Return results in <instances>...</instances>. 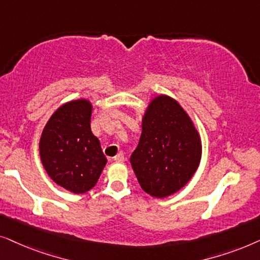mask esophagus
Listing matches in <instances>:
<instances>
[{"mask_svg":"<svg viewBox=\"0 0 260 260\" xmlns=\"http://www.w3.org/2000/svg\"><path fill=\"white\" fill-rule=\"evenodd\" d=\"M114 160L117 161V162H122L124 160V157H123V153L122 152H120V153H117L115 157H114Z\"/></svg>","mask_w":260,"mask_h":260,"instance_id":"34e87169","label":"esophagus"}]
</instances>
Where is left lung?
<instances>
[{"label": "left lung", "mask_w": 260, "mask_h": 260, "mask_svg": "<svg viewBox=\"0 0 260 260\" xmlns=\"http://www.w3.org/2000/svg\"><path fill=\"white\" fill-rule=\"evenodd\" d=\"M139 144L131 164L141 189L165 199L188 184L199 168L202 143L184 108L160 94L148 103L141 119Z\"/></svg>", "instance_id": "left-lung-1"}]
</instances>
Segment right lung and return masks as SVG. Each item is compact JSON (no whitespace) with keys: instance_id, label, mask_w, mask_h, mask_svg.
<instances>
[{"instance_id":"obj_1","label":"right lung","mask_w":260,"mask_h":260,"mask_svg":"<svg viewBox=\"0 0 260 260\" xmlns=\"http://www.w3.org/2000/svg\"><path fill=\"white\" fill-rule=\"evenodd\" d=\"M92 105L86 99L65 102L52 114L40 137L39 153L52 181L74 193L92 189L107 164L90 127Z\"/></svg>"}]
</instances>
